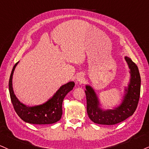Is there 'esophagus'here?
I'll return each mask as SVG.
<instances>
[{
	"instance_id": "1",
	"label": "esophagus",
	"mask_w": 149,
	"mask_h": 149,
	"mask_svg": "<svg viewBox=\"0 0 149 149\" xmlns=\"http://www.w3.org/2000/svg\"><path fill=\"white\" fill-rule=\"evenodd\" d=\"M85 80V78H84V75L82 74H79L77 77V82L79 84H82Z\"/></svg>"
}]
</instances>
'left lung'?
Instances as JSON below:
<instances>
[{
	"mask_svg": "<svg viewBox=\"0 0 149 149\" xmlns=\"http://www.w3.org/2000/svg\"><path fill=\"white\" fill-rule=\"evenodd\" d=\"M124 58L130 69L131 78L128 86L125 87L124 95L119 106L113 109H102L95 90L91 86H86L87 113L94 123L114 125L131 117L136 110L140 95V74L136 64L128 56Z\"/></svg>",
	"mask_w": 149,
	"mask_h": 149,
	"instance_id": "8db88e82",
	"label": "left lung"
}]
</instances>
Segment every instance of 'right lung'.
Instances as JSON below:
<instances>
[{
    "label": "right lung",
    "instance_id": "obj_1",
    "mask_svg": "<svg viewBox=\"0 0 149 149\" xmlns=\"http://www.w3.org/2000/svg\"><path fill=\"white\" fill-rule=\"evenodd\" d=\"M18 62L13 67L9 80L10 98L16 113L22 120L30 124H50L59 121L63 113L62 103L63 99L65 95L73 89L75 85L74 82L70 81L61 86L54 95L43 104L34 106H26L18 100L13 90V74Z\"/></svg>",
    "mask_w": 149,
    "mask_h": 149
}]
</instances>
